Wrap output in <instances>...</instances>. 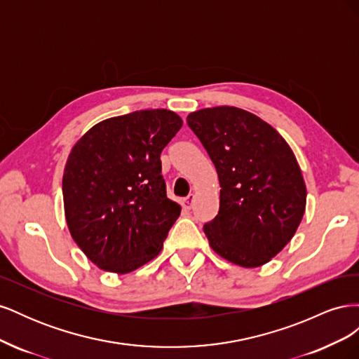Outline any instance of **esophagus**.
Masks as SVG:
<instances>
[{
    "label": "esophagus",
    "instance_id": "34e87169",
    "mask_svg": "<svg viewBox=\"0 0 359 359\" xmlns=\"http://www.w3.org/2000/svg\"><path fill=\"white\" fill-rule=\"evenodd\" d=\"M193 201H194V194H189V196H187L186 199H184V208H186V210H191Z\"/></svg>",
    "mask_w": 359,
    "mask_h": 359
}]
</instances>
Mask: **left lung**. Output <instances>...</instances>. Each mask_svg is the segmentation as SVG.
I'll return each instance as SVG.
<instances>
[{"instance_id": "obj_1", "label": "left lung", "mask_w": 359, "mask_h": 359, "mask_svg": "<svg viewBox=\"0 0 359 359\" xmlns=\"http://www.w3.org/2000/svg\"><path fill=\"white\" fill-rule=\"evenodd\" d=\"M187 124L222 187L219 214L203 224L211 248L244 268L269 262L295 235L306 211L295 154L276 128L233 106L191 112Z\"/></svg>"}]
</instances>
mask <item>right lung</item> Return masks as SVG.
<instances>
[{
	"mask_svg": "<svg viewBox=\"0 0 359 359\" xmlns=\"http://www.w3.org/2000/svg\"><path fill=\"white\" fill-rule=\"evenodd\" d=\"M182 119L147 109L86 132L67 158L64 211L74 243L97 266L127 274L154 259L181 206L166 196L160 154Z\"/></svg>",
	"mask_w": 359,
	"mask_h": 359,
	"instance_id": "1",
	"label": "right lung"
}]
</instances>
